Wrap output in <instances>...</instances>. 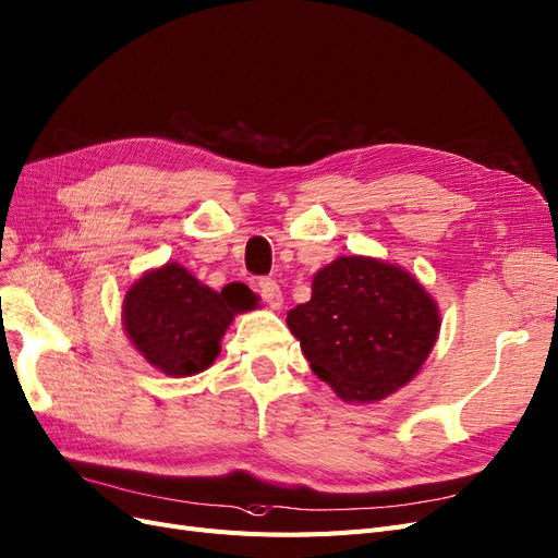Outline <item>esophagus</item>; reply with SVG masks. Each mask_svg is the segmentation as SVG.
Masks as SVG:
<instances>
[{
  "label": "esophagus",
  "mask_w": 558,
  "mask_h": 558,
  "mask_svg": "<svg viewBox=\"0 0 558 558\" xmlns=\"http://www.w3.org/2000/svg\"><path fill=\"white\" fill-rule=\"evenodd\" d=\"M257 292L266 301L268 307H280L282 305V290H280V284L274 278H259Z\"/></svg>",
  "instance_id": "obj_1"
}]
</instances>
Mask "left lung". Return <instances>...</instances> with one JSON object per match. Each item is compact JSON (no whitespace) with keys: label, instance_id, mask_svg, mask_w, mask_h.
<instances>
[{"label":"left lung","instance_id":"8db88e82","mask_svg":"<svg viewBox=\"0 0 558 558\" xmlns=\"http://www.w3.org/2000/svg\"><path fill=\"white\" fill-rule=\"evenodd\" d=\"M315 375L349 402H375L414 377L439 333L435 301L402 268L338 257L287 315Z\"/></svg>","mask_w":558,"mask_h":558}]
</instances>
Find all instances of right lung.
Masks as SVG:
<instances>
[{"instance_id":"1","label":"right lung","mask_w":558,"mask_h":558,"mask_svg":"<svg viewBox=\"0 0 558 558\" xmlns=\"http://www.w3.org/2000/svg\"><path fill=\"white\" fill-rule=\"evenodd\" d=\"M245 284L214 292L183 266L168 264L142 276L123 299V324L137 352L172 377H191L209 367L220 338L236 313L255 307Z\"/></svg>"}]
</instances>
